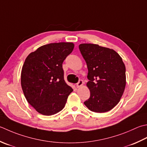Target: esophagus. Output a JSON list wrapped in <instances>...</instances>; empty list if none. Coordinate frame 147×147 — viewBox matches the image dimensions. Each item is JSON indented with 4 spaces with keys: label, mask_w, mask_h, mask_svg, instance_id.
Wrapping results in <instances>:
<instances>
[{
    "label": "esophagus",
    "mask_w": 147,
    "mask_h": 147,
    "mask_svg": "<svg viewBox=\"0 0 147 147\" xmlns=\"http://www.w3.org/2000/svg\"><path fill=\"white\" fill-rule=\"evenodd\" d=\"M83 80H80V81L78 82V83L77 84H76V87L77 88H80V87H82V86L83 85Z\"/></svg>",
    "instance_id": "esophagus-1"
}]
</instances>
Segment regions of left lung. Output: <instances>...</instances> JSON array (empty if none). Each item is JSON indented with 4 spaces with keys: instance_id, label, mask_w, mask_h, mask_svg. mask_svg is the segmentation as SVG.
<instances>
[{
    "instance_id": "obj_1",
    "label": "left lung",
    "mask_w": 147,
    "mask_h": 147,
    "mask_svg": "<svg viewBox=\"0 0 147 147\" xmlns=\"http://www.w3.org/2000/svg\"><path fill=\"white\" fill-rule=\"evenodd\" d=\"M79 49L88 71L87 86L90 96L85 105L96 113L111 110L119 102L125 87V67L121 57L113 49L99 45L83 43Z\"/></svg>"
}]
</instances>
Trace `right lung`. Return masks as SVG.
Returning <instances> with one entry per match:
<instances>
[{
  "instance_id": "right-lung-1",
  "label": "right lung",
  "mask_w": 147,
  "mask_h": 147,
  "mask_svg": "<svg viewBox=\"0 0 147 147\" xmlns=\"http://www.w3.org/2000/svg\"><path fill=\"white\" fill-rule=\"evenodd\" d=\"M74 47L73 42L50 43L30 53L25 60L22 90L27 102L43 115L61 111L73 91L65 82L62 63Z\"/></svg>"
}]
</instances>
